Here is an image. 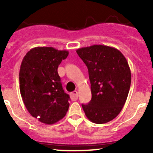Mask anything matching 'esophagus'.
I'll return each mask as SVG.
<instances>
[{
	"mask_svg": "<svg viewBox=\"0 0 153 153\" xmlns=\"http://www.w3.org/2000/svg\"><path fill=\"white\" fill-rule=\"evenodd\" d=\"M70 97L72 101H76L78 98V92H77V91H74V92H72V93L70 94Z\"/></svg>",
	"mask_w": 153,
	"mask_h": 153,
	"instance_id": "1",
	"label": "esophagus"
}]
</instances>
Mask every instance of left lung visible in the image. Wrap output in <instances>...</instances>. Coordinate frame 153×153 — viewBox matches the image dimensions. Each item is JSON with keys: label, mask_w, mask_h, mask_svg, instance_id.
<instances>
[{"label": "left lung", "mask_w": 153, "mask_h": 153, "mask_svg": "<svg viewBox=\"0 0 153 153\" xmlns=\"http://www.w3.org/2000/svg\"><path fill=\"white\" fill-rule=\"evenodd\" d=\"M76 52L87 67L92 99L82 104L88 119L105 124L121 112L131 84V71L124 55L115 48L92 45Z\"/></svg>", "instance_id": "8db88e82"}]
</instances>
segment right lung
<instances>
[{"instance_id": "obj_1", "label": "right lung", "mask_w": 153, "mask_h": 153, "mask_svg": "<svg viewBox=\"0 0 153 153\" xmlns=\"http://www.w3.org/2000/svg\"><path fill=\"white\" fill-rule=\"evenodd\" d=\"M68 55L67 50L37 47L21 62L20 92L24 104L32 117L45 124L58 122L69 109V96L64 92L58 73V65Z\"/></svg>"}]
</instances>
